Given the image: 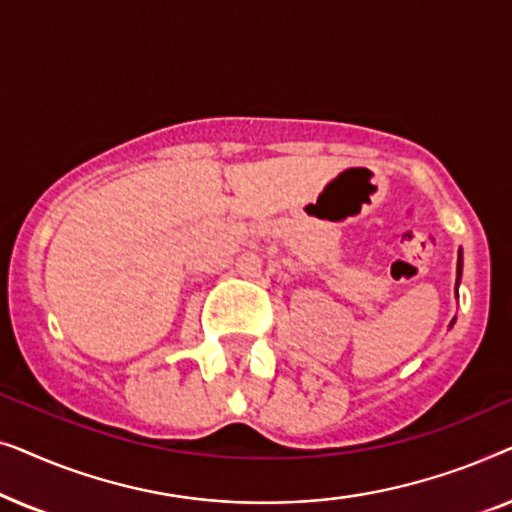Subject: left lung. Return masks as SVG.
I'll return each mask as SVG.
<instances>
[{
	"mask_svg": "<svg viewBox=\"0 0 512 512\" xmlns=\"http://www.w3.org/2000/svg\"><path fill=\"white\" fill-rule=\"evenodd\" d=\"M459 275H461V256H459V263H457V284H459ZM454 324V321H452Z\"/></svg>",
	"mask_w": 512,
	"mask_h": 512,
	"instance_id": "left-lung-1",
	"label": "left lung"
}]
</instances>
